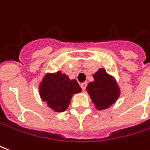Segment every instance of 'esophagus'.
Returning a JSON list of instances; mask_svg holds the SVG:
<instances>
[{
  "label": "esophagus",
  "mask_w": 150,
  "mask_h": 150,
  "mask_svg": "<svg viewBox=\"0 0 150 150\" xmlns=\"http://www.w3.org/2000/svg\"><path fill=\"white\" fill-rule=\"evenodd\" d=\"M86 86H87V82H83V83H80V87H81L83 91L86 89Z\"/></svg>",
  "instance_id": "34e87169"
}]
</instances>
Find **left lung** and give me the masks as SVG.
<instances>
[{
  "mask_svg": "<svg viewBox=\"0 0 150 150\" xmlns=\"http://www.w3.org/2000/svg\"><path fill=\"white\" fill-rule=\"evenodd\" d=\"M94 81L87 86L92 102L98 110L109 108L119 97L120 90L116 82L103 69H101L93 75Z\"/></svg>",
  "mask_w": 150,
  "mask_h": 150,
  "instance_id": "1",
  "label": "left lung"
}]
</instances>
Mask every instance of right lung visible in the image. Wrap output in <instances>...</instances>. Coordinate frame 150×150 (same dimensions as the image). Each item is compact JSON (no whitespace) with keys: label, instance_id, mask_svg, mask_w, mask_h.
Masks as SVG:
<instances>
[{"label":"right lung","instance_id":"add662e5","mask_svg":"<svg viewBox=\"0 0 150 150\" xmlns=\"http://www.w3.org/2000/svg\"><path fill=\"white\" fill-rule=\"evenodd\" d=\"M81 90L75 79L71 80L61 71L47 75L39 88L42 99L56 112H64L70 104L72 96Z\"/></svg>","mask_w":150,"mask_h":150}]
</instances>
